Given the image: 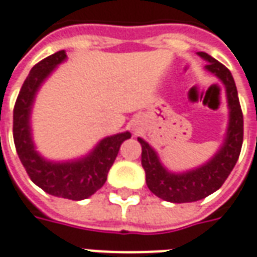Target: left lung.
I'll return each mask as SVG.
<instances>
[{
  "instance_id": "8db88e82",
  "label": "left lung",
  "mask_w": 257,
  "mask_h": 257,
  "mask_svg": "<svg viewBox=\"0 0 257 257\" xmlns=\"http://www.w3.org/2000/svg\"><path fill=\"white\" fill-rule=\"evenodd\" d=\"M208 64L205 68L218 76L223 82L227 94L228 108H230V121L226 141L222 149L215 155L211 162L205 166L185 172V174H171L164 170L159 162L156 152L149 144L138 138L142 147L141 163L145 170L147 185L149 190L157 197L170 203H192L205 198L211 193L216 192L230 172L233 171L235 163L238 160L242 140H244V116L239 105L238 93L234 83L233 75L218 60L211 57L204 52H198Z\"/></svg>"
}]
</instances>
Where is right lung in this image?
<instances>
[{
	"label": "right lung",
	"instance_id": "right-lung-1",
	"mask_svg": "<svg viewBox=\"0 0 257 257\" xmlns=\"http://www.w3.org/2000/svg\"><path fill=\"white\" fill-rule=\"evenodd\" d=\"M65 57L64 50L56 52L30 71L13 108V141L20 162L35 185L52 196L78 201L102 188L121 142L128 140L131 134L121 133L104 138L91 155L79 162L49 163L34 151L30 133V110L34 97L45 78Z\"/></svg>",
	"mask_w": 257,
	"mask_h": 257
}]
</instances>
